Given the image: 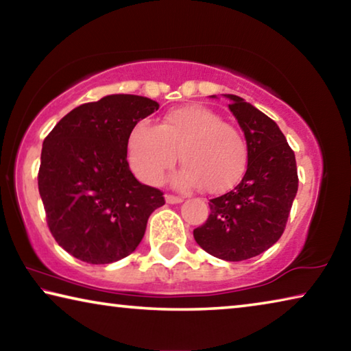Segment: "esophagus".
<instances>
[{"label":"esophagus","instance_id":"34e87169","mask_svg":"<svg viewBox=\"0 0 351 351\" xmlns=\"http://www.w3.org/2000/svg\"><path fill=\"white\" fill-rule=\"evenodd\" d=\"M165 201H167L169 204H180V203H182V198H181V197H175V195L167 193V195H165Z\"/></svg>","mask_w":351,"mask_h":351}]
</instances>
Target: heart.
<instances>
[{
	"instance_id": "heart-1",
	"label": "heart",
	"mask_w": 351,
	"mask_h": 351,
	"mask_svg": "<svg viewBox=\"0 0 351 351\" xmlns=\"http://www.w3.org/2000/svg\"><path fill=\"white\" fill-rule=\"evenodd\" d=\"M178 153L186 167L173 176L175 186L182 190L203 186L209 193L235 186L247 161L239 130L201 105L171 108L158 127L139 122L128 134L130 167L145 184H161L175 167Z\"/></svg>"
}]
</instances>
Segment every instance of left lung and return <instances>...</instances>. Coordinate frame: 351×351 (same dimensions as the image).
<instances>
[{
    "mask_svg": "<svg viewBox=\"0 0 351 351\" xmlns=\"http://www.w3.org/2000/svg\"><path fill=\"white\" fill-rule=\"evenodd\" d=\"M224 96L245 132L247 169L239 186L210 199V215L193 237L213 257L241 261L265 252L280 239L299 178L294 152L277 123L245 99Z\"/></svg>",
    "mask_w": 351,
    "mask_h": 351,
    "instance_id": "8db88e82",
    "label": "left lung"
}]
</instances>
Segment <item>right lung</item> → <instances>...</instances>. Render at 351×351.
I'll return each mask as SVG.
<instances>
[{"label":"right lung","mask_w":351,"mask_h":351,"mask_svg":"<svg viewBox=\"0 0 351 351\" xmlns=\"http://www.w3.org/2000/svg\"><path fill=\"white\" fill-rule=\"evenodd\" d=\"M159 108L152 99L112 94L69 111L41 148L38 192L58 246L91 265L132 254L164 193L136 180L128 134Z\"/></svg>","instance_id":"obj_1"}]
</instances>
